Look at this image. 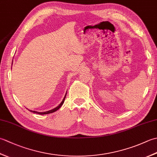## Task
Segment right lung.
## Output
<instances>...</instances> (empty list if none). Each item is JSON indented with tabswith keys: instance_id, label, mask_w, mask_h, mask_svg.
I'll return each mask as SVG.
<instances>
[{
	"instance_id": "1",
	"label": "right lung",
	"mask_w": 157,
	"mask_h": 157,
	"mask_svg": "<svg viewBox=\"0 0 157 157\" xmlns=\"http://www.w3.org/2000/svg\"><path fill=\"white\" fill-rule=\"evenodd\" d=\"M66 94H65V97H64V98H63V101L61 102V104H60V105L57 106V107H56V108H55V109H53L51 110V111H46V112H37V111H31V112H32V113H37V114H39V115H46V114H49V113H54V112H55V111H57V110H58V109H59L60 107H61V106L63 105V103H64L65 99V97H66Z\"/></svg>"
}]
</instances>
